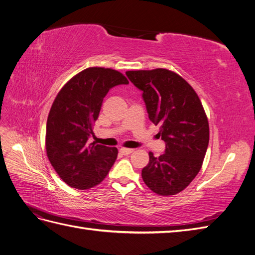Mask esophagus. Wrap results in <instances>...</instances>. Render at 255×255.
I'll return each mask as SVG.
<instances>
[{
    "label": "esophagus",
    "instance_id": "esophagus-1",
    "mask_svg": "<svg viewBox=\"0 0 255 255\" xmlns=\"http://www.w3.org/2000/svg\"><path fill=\"white\" fill-rule=\"evenodd\" d=\"M134 150L133 149H127V148H121L120 149V153L123 154V155H129L130 153H132Z\"/></svg>",
    "mask_w": 255,
    "mask_h": 255
}]
</instances>
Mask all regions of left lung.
Returning a JSON list of instances; mask_svg holds the SVG:
<instances>
[{
	"mask_svg": "<svg viewBox=\"0 0 255 255\" xmlns=\"http://www.w3.org/2000/svg\"><path fill=\"white\" fill-rule=\"evenodd\" d=\"M128 80L142 91L149 119L159 126L166 142L163 155L149 153L142 180L159 196L184 190L202 167L210 128L201 101L182 76L167 69L128 71Z\"/></svg>",
	"mask_w": 255,
	"mask_h": 255,
	"instance_id": "1",
	"label": "left lung"
}]
</instances>
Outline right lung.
Here are the masks:
<instances>
[{
	"label": "right lung",
	"instance_id": "right-lung-1",
	"mask_svg": "<svg viewBox=\"0 0 255 255\" xmlns=\"http://www.w3.org/2000/svg\"><path fill=\"white\" fill-rule=\"evenodd\" d=\"M128 84L110 68L91 67L69 80L52 104L45 149L51 165L69 186L89 189L109 174L118 155L116 146L90 142L104 97L111 88Z\"/></svg>",
	"mask_w": 255,
	"mask_h": 255
}]
</instances>
